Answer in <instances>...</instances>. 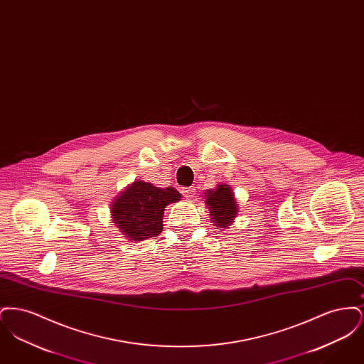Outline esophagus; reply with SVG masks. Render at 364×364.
Segmentation results:
<instances>
[{
    "label": "esophagus",
    "instance_id": "1",
    "mask_svg": "<svg viewBox=\"0 0 364 364\" xmlns=\"http://www.w3.org/2000/svg\"><path fill=\"white\" fill-rule=\"evenodd\" d=\"M183 192H184V196H186V198H188V199H191V198L193 196V193H195V190H193V188L191 187V188H184V190H183Z\"/></svg>",
    "mask_w": 364,
    "mask_h": 364
}]
</instances>
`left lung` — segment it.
<instances>
[{
    "label": "left lung",
    "mask_w": 364,
    "mask_h": 364,
    "mask_svg": "<svg viewBox=\"0 0 364 364\" xmlns=\"http://www.w3.org/2000/svg\"><path fill=\"white\" fill-rule=\"evenodd\" d=\"M205 196L213 225L217 229L229 228L239 211L232 188L226 184H218L215 190H208Z\"/></svg>",
    "instance_id": "1"
}]
</instances>
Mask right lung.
Wrapping results in <instances>:
<instances>
[{"label":"right lung","mask_w":364,"mask_h":364,"mask_svg":"<svg viewBox=\"0 0 364 364\" xmlns=\"http://www.w3.org/2000/svg\"><path fill=\"white\" fill-rule=\"evenodd\" d=\"M180 199L181 195L173 187L158 188L138 180L119 193L110 213L114 225L128 240L141 242L162 232L165 208Z\"/></svg>","instance_id":"right-lung-1"}]
</instances>
